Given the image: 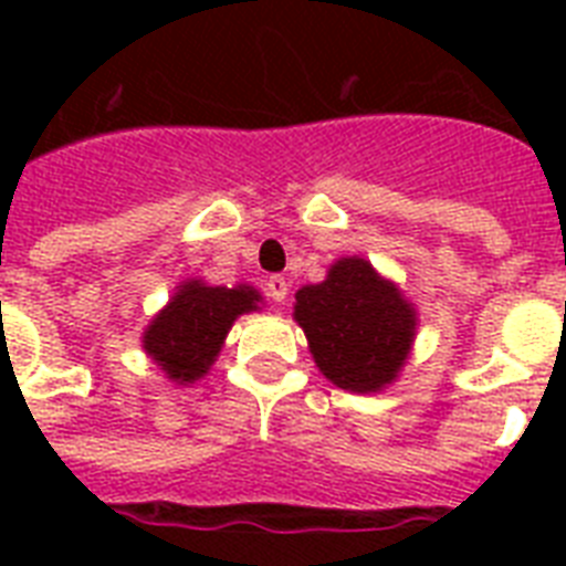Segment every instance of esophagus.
Wrapping results in <instances>:
<instances>
[{
	"mask_svg": "<svg viewBox=\"0 0 566 566\" xmlns=\"http://www.w3.org/2000/svg\"><path fill=\"white\" fill-rule=\"evenodd\" d=\"M266 296L273 302H279V305H284V300H287V291H291V284H287V279L284 275H270L266 279Z\"/></svg>",
	"mask_w": 566,
	"mask_h": 566,
	"instance_id": "1",
	"label": "esophagus"
}]
</instances>
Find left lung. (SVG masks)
I'll return each instance as SVG.
<instances>
[{
  "label": "left lung",
  "instance_id": "1",
  "mask_svg": "<svg viewBox=\"0 0 566 566\" xmlns=\"http://www.w3.org/2000/svg\"><path fill=\"white\" fill-rule=\"evenodd\" d=\"M296 323L337 387L376 394L394 381L413 337V311L364 258H344L323 284L296 293Z\"/></svg>",
  "mask_w": 566,
  "mask_h": 566
}]
</instances>
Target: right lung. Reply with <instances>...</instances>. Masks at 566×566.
Here are the masks:
<instances>
[{"label": "right lung", "instance_id": "1", "mask_svg": "<svg viewBox=\"0 0 566 566\" xmlns=\"http://www.w3.org/2000/svg\"><path fill=\"white\" fill-rule=\"evenodd\" d=\"M261 300L252 287H205L181 284L167 308L153 319L144 346L172 381H196L208 373L231 323L258 308Z\"/></svg>", "mask_w": 566, "mask_h": 566}]
</instances>
